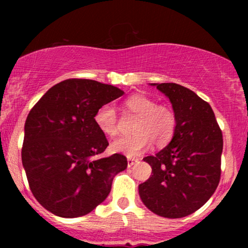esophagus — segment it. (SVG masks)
<instances>
[{"mask_svg": "<svg viewBox=\"0 0 248 248\" xmlns=\"http://www.w3.org/2000/svg\"><path fill=\"white\" fill-rule=\"evenodd\" d=\"M127 162H128V167H132L134 164L138 162V158H134V157H127Z\"/></svg>", "mask_w": 248, "mask_h": 248, "instance_id": "obj_1", "label": "esophagus"}]
</instances>
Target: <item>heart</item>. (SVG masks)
<instances>
[{
	"instance_id": "1",
	"label": "heart",
	"mask_w": 248,
	"mask_h": 248,
	"mask_svg": "<svg viewBox=\"0 0 248 248\" xmlns=\"http://www.w3.org/2000/svg\"><path fill=\"white\" fill-rule=\"evenodd\" d=\"M124 109L139 116L133 129L135 135L113 141L110 144L113 152L135 157L149 149L153 143L156 147H164L172 139L176 116L171 108L157 105L154 99L144 94H135L124 102ZM94 122L104 135L115 136L118 134V115L110 105H102L96 110Z\"/></svg>"
}]
</instances>
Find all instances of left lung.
<instances>
[{"mask_svg":"<svg viewBox=\"0 0 248 248\" xmlns=\"http://www.w3.org/2000/svg\"><path fill=\"white\" fill-rule=\"evenodd\" d=\"M150 85L171 102L176 129L167 147L143 158L153 175L139 186V193L155 215L186 217L217 189L223 135L211 106L191 90L173 82Z\"/></svg>","mask_w":248,"mask_h":248,"instance_id":"1","label":"left lung"}]
</instances>
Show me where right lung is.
<instances>
[{"label": "right lung", "instance_id": "right-lung-1", "mask_svg": "<svg viewBox=\"0 0 248 248\" xmlns=\"http://www.w3.org/2000/svg\"><path fill=\"white\" fill-rule=\"evenodd\" d=\"M112 85L67 79L39 99L24 124L22 163L32 195L58 217L76 218L95 209L110 192L127 158L96 156L108 146L94 115L102 105L124 95Z\"/></svg>", "mask_w": 248, "mask_h": 248}]
</instances>
